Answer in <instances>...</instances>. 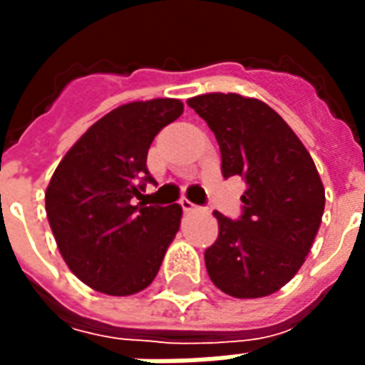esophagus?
<instances>
[{
  "label": "esophagus",
  "instance_id": "obj_1",
  "mask_svg": "<svg viewBox=\"0 0 365 365\" xmlns=\"http://www.w3.org/2000/svg\"><path fill=\"white\" fill-rule=\"evenodd\" d=\"M180 205H182V209L185 211V213H191V211H197L199 209L197 205H193V203H191L190 199H182V201H180Z\"/></svg>",
  "mask_w": 365,
  "mask_h": 365
}]
</instances>
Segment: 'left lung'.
I'll use <instances>...</instances> for the list:
<instances>
[{"mask_svg": "<svg viewBox=\"0 0 365 365\" xmlns=\"http://www.w3.org/2000/svg\"><path fill=\"white\" fill-rule=\"evenodd\" d=\"M187 105L215 133L222 175L246 182L238 221L213 213L219 238L205 250L207 274L232 297L272 295L313 246L324 211L321 175L289 125L260 99L205 93Z\"/></svg>", "mask_w": 365, "mask_h": 365, "instance_id": "1", "label": "left lung"}]
</instances>
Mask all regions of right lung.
Listing matches in <instances>:
<instances>
[{"label":"right lung","instance_id":"1","mask_svg":"<svg viewBox=\"0 0 365 365\" xmlns=\"http://www.w3.org/2000/svg\"><path fill=\"white\" fill-rule=\"evenodd\" d=\"M183 113L180 99L120 105L66 152L46 187V217L62 258L91 289L133 295L158 274L182 207L146 205L154 136ZM140 198L138 204L135 199Z\"/></svg>","mask_w":365,"mask_h":365}]
</instances>
